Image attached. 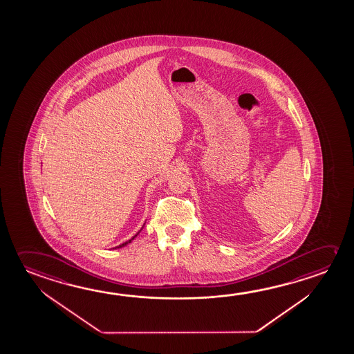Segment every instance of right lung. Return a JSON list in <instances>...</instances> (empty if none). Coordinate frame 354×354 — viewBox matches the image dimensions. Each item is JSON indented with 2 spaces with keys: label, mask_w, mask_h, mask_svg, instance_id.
Instances as JSON below:
<instances>
[{
  "label": "right lung",
  "mask_w": 354,
  "mask_h": 354,
  "mask_svg": "<svg viewBox=\"0 0 354 354\" xmlns=\"http://www.w3.org/2000/svg\"><path fill=\"white\" fill-rule=\"evenodd\" d=\"M136 236H137V234H136ZM136 236H134V237H136ZM134 237L132 238V239H129V241H127V242H124V243L120 244V245H118V247H116V248H122V247H124V245H127L128 243H131V242H132V241H133Z\"/></svg>",
  "instance_id": "add662e5"
}]
</instances>
